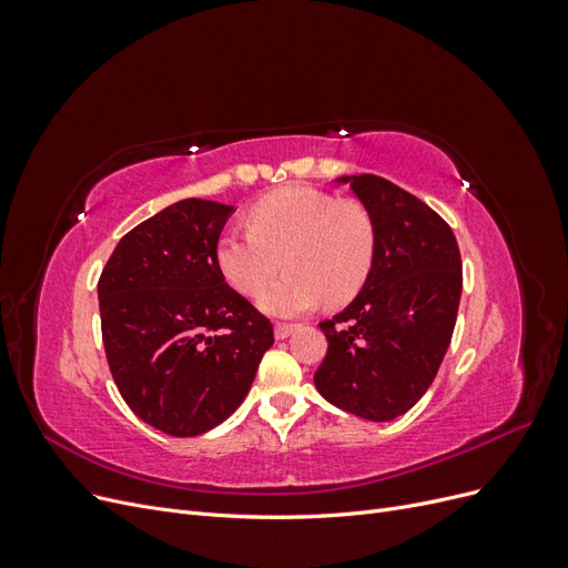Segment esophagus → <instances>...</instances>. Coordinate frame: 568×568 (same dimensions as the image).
Segmentation results:
<instances>
[{
  "label": "esophagus",
  "mask_w": 568,
  "mask_h": 568,
  "mask_svg": "<svg viewBox=\"0 0 568 568\" xmlns=\"http://www.w3.org/2000/svg\"><path fill=\"white\" fill-rule=\"evenodd\" d=\"M298 329V324H291V322H277V326H274V336L277 338H286Z\"/></svg>",
  "instance_id": "esophagus-1"
}]
</instances>
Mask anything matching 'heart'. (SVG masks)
Segmentation results:
<instances>
[{
	"label": "heart",
	"mask_w": 568,
	"mask_h": 568,
	"mask_svg": "<svg viewBox=\"0 0 568 568\" xmlns=\"http://www.w3.org/2000/svg\"><path fill=\"white\" fill-rule=\"evenodd\" d=\"M246 232L217 236L215 263L239 294L255 296L277 270L288 272L261 294L263 311L298 315L353 301L369 280L376 225L365 203L313 186H282L257 199Z\"/></svg>",
	"instance_id": "heart-1"
}]
</instances>
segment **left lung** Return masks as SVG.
<instances>
[{
  "label": "left lung",
  "instance_id": "left-lung-1",
  "mask_svg": "<svg viewBox=\"0 0 568 568\" xmlns=\"http://www.w3.org/2000/svg\"><path fill=\"white\" fill-rule=\"evenodd\" d=\"M367 205L376 257L363 291L320 322L329 348L315 372L322 398L369 422H390L434 384L462 296L457 239L436 211L376 175L338 178Z\"/></svg>",
  "mask_w": 568,
  "mask_h": 568
}]
</instances>
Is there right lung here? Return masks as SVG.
I'll use <instances>...</instances> for the list:
<instances>
[{
    "mask_svg": "<svg viewBox=\"0 0 568 568\" xmlns=\"http://www.w3.org/2000/svg\"><path fill=\"white\" fill-rule=\"evenodd\" d=\"M232 205L184 199L120 239L99 277L101 338L136 417L189 438L244 403L272 322L225 282L217 236Z\"/></svg>",
    "mask_w": 568,
    "mask_h": 568,
    "instance_id": "obj_1",
    "label": "right lung"
}]
</instances>
